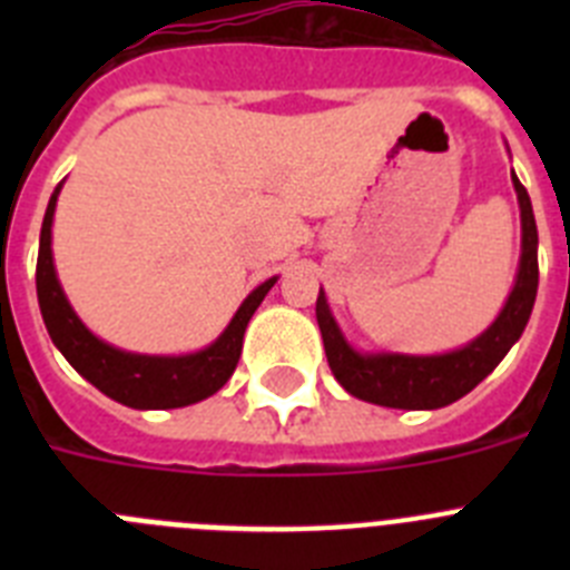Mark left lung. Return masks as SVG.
<instances>
[{"label": "left lung", "mask_w": 570, "mask_h": 570, "mask_svg": "<svg viewBox=\"0 0 570 570\" xmlns=\"http://www.w3.org/2000/svg\"><path fill=\"white\" fill-rule=\"evenodd\" d=\"M513 188L520 196L522 210V259L517 285L508 296L500 320L491 328L465 345L462 351L442 356H362L347 347L331 316L325 296L316 299V322H320L325 356L345 387L356 400L374 402L385 407H405V411H431L465 396L468 391L480 385L493 367L500 365L502 356L522 336L531 316L533 299H537V282H540V265H537V223H533L531 199L522 183L513 176Z\"/></svg>", "instance_id": "1"}]
</instances>
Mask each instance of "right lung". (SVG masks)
Wrapping results in <instances>:
<instances>
[{"mask_svg":"<svg viewBox=\"0 0 570 570\" xmlns=\"http://www.w3.org/2000/svg\"><path fill=\"white\" fill-rule=\"evenodd\" d=\"M57 194L59 188L50 196L42 236H39L37 294L50 340L62 351L65 360L77 367L90 385H97L102 394L128 407H183L216 394L234 374L245 328L276 279L262 282L259 288L242 302V308L236 311L225 334L199 354L136 356L116 351L85 328L59 288L53 256H50V223H53Z\"/></svg>","mask_w":570,"mask_h":570,"instance_id":"obj_1","label":"right lung"}]
</instances>
